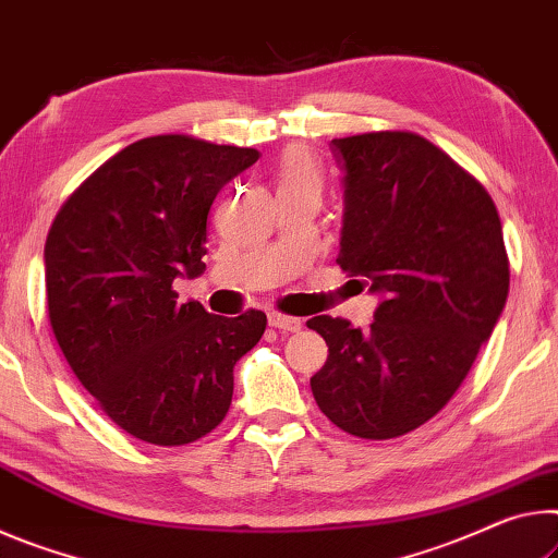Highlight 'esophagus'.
Wrapping results in <instances>:
<instances>
[{
	"label": "esophagus",
	"instance_id": "esophagus-1",
	"mask_svg": "<svg viewBox=\"0 0 558 558\" xmlns=\"http://www.w3.org/2000/svg\"><path fill=\"white\" fill-rule=\"evenodd\" d=\"M269 326L279 328V331H299L301 322H299L296 316H287V314L271 312V314H269Z\"/></svg>",
	"mask_w": 558,
	"mask_h": 558
}]
</instances>
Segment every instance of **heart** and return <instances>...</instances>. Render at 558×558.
I'll return each mask as SVG.
<instances>
[{"label": "heart", "mask_w": 558, "mask_h": 558, "mask_svg": "<svg viewBox=\"0 0 558 558\" xmlns=\"http://www.w3.org/2000/svg\"><path fill=\"white\" fill-rule=\"evenodd\" d=\"M287 187H316L322 190V170L312 153L304 148H289L279 160V190Z\"/></svg>", "instance_id": "obj_1"}]
</instances>
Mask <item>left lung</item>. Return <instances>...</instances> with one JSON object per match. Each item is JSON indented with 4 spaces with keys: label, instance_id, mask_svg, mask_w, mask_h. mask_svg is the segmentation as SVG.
I'll use <instances>...</instances> for the list:
<instances>
[{
    "label": "left lung",
    "instance_id": "left-lung-1",
    "mask_svg": "<svg viewBox=\"0 0 558 558\" xmlns=\"http://www.w3.org/2000/svg\"><path fill=\"white\" fill-rule=\"evenodd\" d=\"M345 168L339 262L383 296L365 331L314 316L328 359L312 378L343 433L390 440L450 403L509 294L499 213L482 182L423 135L333 138Z\"/></svg>",
    "mask_w": 558,
    "mask_h": 558
}]
</instances>
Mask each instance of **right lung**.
Segmentation results:
<instances>
[{"label":"right lung","mask_w":558,"mask_h":558,"mask_svg":"<svg viewBox=\"0 0 558 558\" xmlns=\"http://www.w3.org/2000/svg\"><path fill=\"white\" fill-rule=\"evenodd\" d=\"M254 148L168 133L135 141L73 190L44 246L57 343L98 408L143 442L178 447L222 423L234 363L267 314H207L172 281L205 271L207 215Z\"/></svg>","instance_id":"right-lung-1"}]
</instances>
